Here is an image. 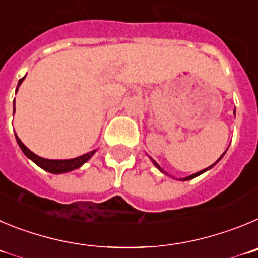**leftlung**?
Returning a JSON list of instances; mask_svg holds the SVG:
<instances>
[{"mask_svg": "<svg viewBox=\"0 0 258 258\" xmlns=\"http://www.w3.org/2000/svg\"><path fill=\"white\" fill-rule=\"evenodd\" d=\"M234 114H235V112H234ZM225 153H226V152H225ZM225 153H224V154H225ZM224 154H222V155H221V157H220V158H219V159H217V161H216V162H215V163H213V164H212V166H210V167H208V168H204V169H202V171H199V172H197V173H192V175L187 176V177H185V178H180V180H181V181H186V180H191V178H194V177H197V176L202 175V173H203V172H206V171H208V169H210V168H212V167H213V166H215V164H216V163H217V162H219V161H220V159H221V158H222V157H224ZM152 162H153V163H154V166H155V167H157V168H158V169H159V171H161V172L166 173V172H164V171H163V169H162V168H161V166H159V164H158V163H157V162H155V161H153V159H152Z\"/></svg>", "mask_w": 258, "mask_h": 258, "instance_id": "8db88e82", "label": "left lung"}]
</instances>
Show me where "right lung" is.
I'll list each match as a JSON object with an SVG mask.
<instances>
[{
	"instance_id": "right-lung-1",
	"label": "right lung",
	"mask_w": 258,
	"mask_h": 258,
	"mask_svg": "<svg viewBox=\"0 0 258 258\" xmlns=\"http://www.w3.org/2000/svg\"><path fill=\"white\" fill-rule=\"evenodd\" d=\"M24 78L25 76L22 78V80H19L18 87H16V91H18L19 86L22 85V82L24 81ZM14 113H15V99H14ZM15 138H16V141H18V145L20 146V149L23 150V153H24V154L27 155L31 161H33L37 166L41 167L42 169H45V171H47V172H51V173H66V172H69V171H73V169L80 168V167L82 166L83 163H86V162L89 161L90 158H91L92 155L95 154V152H96V150H92V152L86 153V154L81 155V157L73 158V159H46V158L38 157V155L34 154L33 152H31V150L28 149L27 146L20 141V139L18 138L16 135H15Z\"/></svg>"
}]
</instances>
